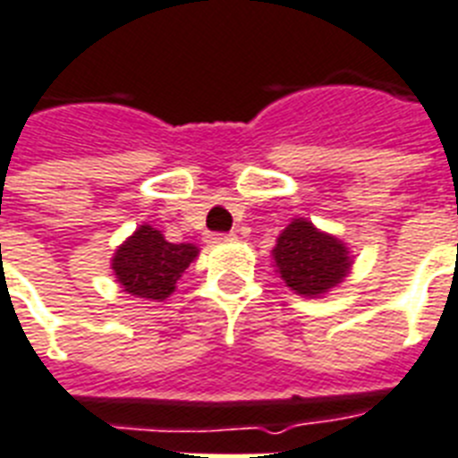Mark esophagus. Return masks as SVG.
<instances>
[{
  "label": "esophagus",
  "instance_id": "obj_1",
  "mask_svg": "<svg viewBox=\"0 0 458 458\" xmlns=\"http://www.w3.org/2000/svg\"><path fill=\"white\" fill-rule=\"evenodd\" d=\"M209 240L211 242H230V240H235V233H214Z\"/></svg>",
  "mask_w": 458,
  "mask_h": 458
}]
</instances>
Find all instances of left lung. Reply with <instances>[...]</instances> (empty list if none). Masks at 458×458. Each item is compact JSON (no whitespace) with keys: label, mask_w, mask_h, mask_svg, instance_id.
I'll use <instances>...</instances> for the list:
<instances>
[{"label":"left lung","mask_w":458,"mask_h":458,"mask_svg":"<svg viewBox=\"0 0 458 458\" xmlns=\"http://www.w3.org/2000/svg\"><path fill=\"white\" fill-rule=\"evenodd\" d=\"M273 259L287 287L303 296L329 292L351 267L344 244L336 237L315 230L313 223L303 218H293L277 237Z\"/></svg>","instance_id":"8db88e82"}]
</instances>
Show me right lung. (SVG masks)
Masks as SVG:
<instances>
[{
	"label": "right lung",
	"mask_w": 458,
	"mask_h": 458,
	"mask_svg": "<svg viewBox=\"0 0 458 458\" xmlns=\"http://www.w3.org/2000/svg\"><path fill=\"white\" fill-rule=\"evenodd\" d=\"M197 247L171 244L159 230L140 225L129 240L117 249L113 270L124 292L139 299L165 301L185 267L195 261Z\"/></svg>",
	"instance_id": "add662e5"
}]
</instances>
